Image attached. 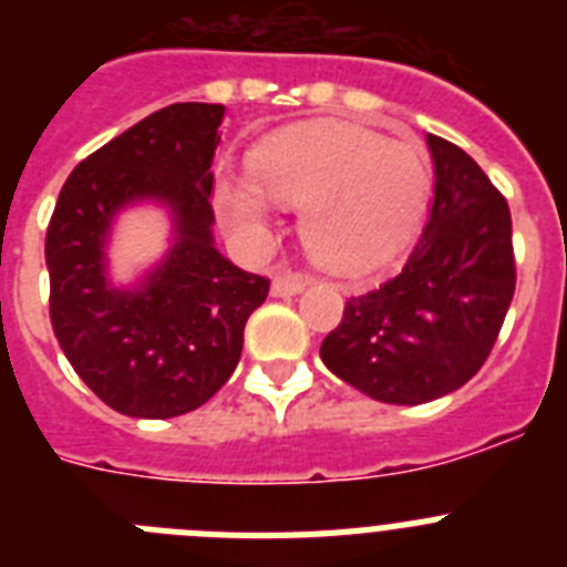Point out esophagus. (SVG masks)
<instances>
[{
  "label": "esophagus",
  "instance_id": "obj_1",
  "mask_svg": "<svg viewBox=\"0 0 567 567\" xmlns=\"http://www.w3.org/2000/svg\"><path fill=\"white\" fill-rule=\"evenodd\" d=\"M309 284V275H300V272H278L272 278V295L275 298H289V295H298L300 289Z\"/></svg>",
  "mask_w": 567,
  "mask_h": 567
}]
</instances>
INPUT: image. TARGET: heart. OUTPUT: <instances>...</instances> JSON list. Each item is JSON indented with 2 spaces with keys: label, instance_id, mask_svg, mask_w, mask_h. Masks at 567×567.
<instances>
[{
  "label": "heart",
  "instance_id": "1",
  "mask_svg": "<svg viewBox=\"0 0 567 567\" xmlns=\"http://www.w3.org/2000/svg\"><path fill=\"white\" fill-rule=\"evenodd\" d=\"M249 173L215 175L224 224L255 244L269 229V198L295 204L303 247L349 272L380 267L412 238L432 187L423 150L352 124L272 135L249 153Z\"/></svg>",
  "mask_w": 567,
  "mask_h": 567
}]
</instances>
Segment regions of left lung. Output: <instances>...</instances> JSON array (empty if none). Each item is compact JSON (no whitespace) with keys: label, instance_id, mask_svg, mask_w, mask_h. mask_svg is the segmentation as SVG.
<instances>
[{"label":"left lung","instance_id":"left-lung-1","mask_svg":"<svg viewBox=\"0 0 567 567\" xmlns=\"http://www.w3.org/2000/svg\"><path fill=\"white\" fill-rule=\"evenodd\" d=\"M429 150L434 204L405 267L346 300L320 343L329 372L380 403H429L468 383L517 287L508 202L457 144L429 135Z\"/></svg>","mask_w":567,"mask_h":567}]
</instances>
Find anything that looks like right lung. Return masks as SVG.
<instances>
[{
  "label": "right lung",
  "mask_w": 567,
  "mask_h": 567,
  "mask_svg": "<svg viewBox=\"0 0 567 567\" xmlns=\"http://www.w3.org/2000/svg\"><path fill=\"white\" fill-rule=\"evenodd\" d=\"M224 104L155 110L79 164L48 224L50 323L64 358L102 403L127 417H178L235 372L249 315L269 278L215 249L213 155ZM153 197L174 213L176 240L142 288H113L103 244L114 213Z\"/></svg>",
  "instance_id": "right-lung-1"
}]
</instances>
